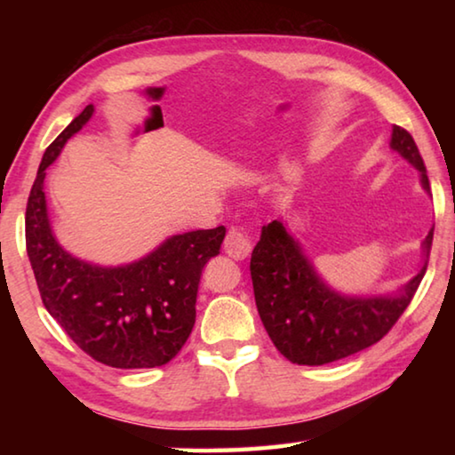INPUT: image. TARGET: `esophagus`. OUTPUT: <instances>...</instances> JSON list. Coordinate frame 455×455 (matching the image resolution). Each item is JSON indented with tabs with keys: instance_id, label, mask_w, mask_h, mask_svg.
Here are the masks:
<instances>
[{
	"instance_id": "34e87169",
	"label": "esophagus",
	"mask_w": 455,
	"mask_h": 455,
	"mask_svg": "<svg viewBox=\"0 0 455 455\" xmlns=\"http://www.w3.org/2000/svg\"><path fill=\"white\" fill-rule=\"evenodd\" d=\"M252 249L251 236L246 233V228L243 227H230L227 238H225V252L228 257H233L236 260H241L244 257H249V252Z\"/></svg>"
}]
</instances>
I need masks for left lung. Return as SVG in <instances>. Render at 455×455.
I'll use <instances>...</instances> for the list:
<instances>
[{
  "label": "left lung",
  "mask_w": 455,
  "mask_h": 455,
  "mask_svg": "<svg viewBox=\"0 0 455 455\" xmlns=\"http://www.w3.org/2000/svg\"><path fill=\"white\" fill-rule=\"evenodd\" d=\"M391 148L418 168L429 190L427 171L411 134L394 126ZM434 228L423 241L429 259ZM427 263L397 297L351 299L323 284L281 220L268 222L251 257V276L260 321L275 347L297 365H325L371 347L402 317L426 275Z\"/></svg>",
  "instance_id": "left-lung-1"
}]
</instances>
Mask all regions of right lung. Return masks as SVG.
<instances>
[{"mask_svg": "<svg viewBox=\"0 0 455 455\" xmlns=\"http://www.w3.org/2000/svg\"><path fill=\"white\" fill-rule=\"evenodd\" d=\"M92 112V104L84 108L44 154L26 206L28 257L44 307L84 353L118 369L160 367L190 337L200 275L220 252L227 228L176 235L148 257L116 268L84 263L61 249L45 211V168Z\"/></svg>", "mask_w": 455, "mask_h": 455, "instance_id": "add662e5", "label": "right lung"}]
</instances>
